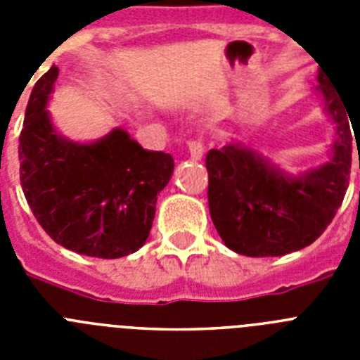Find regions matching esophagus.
Instances as JSON below:
<instances>
[{"label":"esophagus","instance_id":"34e87169","mask_svg":"<svg viewBox=\"0 0 360 360\" xmlns=\"http://www.w3.org/2000/svg\"><path fill=\"white\" fill-rule=\"evenodd\" d=\"M187 151L193 160H200L203 157V144L200 141H187Z\"/></svg>","mask_w":360,"mask_h":360}]
</instances>
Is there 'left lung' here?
Wrapping results in <instances>:
<instances>
[{
  "label": "left lung",
  "instance_id": "8db88e82",
  "mask_svg": "<svg viewBox=\"0 0 360 360\" xmlns=\"http://www.w3.org/2000/svg\"><path fill=\"white\" fill-rule=\"evenodd\" d=\"M317 81L324 110L337 126L330 162L292 176L240 142L207 153L209 212L219 238L234 252L266 257L304 249L341 207L352 169V120L345 98L321 72Z\"/></svg>",
  "mask_w": 360,
  "mask_h": 360
}]
</instances>
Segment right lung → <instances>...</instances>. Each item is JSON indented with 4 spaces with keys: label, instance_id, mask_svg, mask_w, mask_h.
Segmentation results:
<instances>
[{
    "label": "right lung",
    "instance_id": "add662e5",
    "mask_svg": "<svg viewBox=\"0 0 360 360\" xmlns=\"http://www.w3.org/2000/svg\"><path fill=\"white\" fill-rule=\"evenodd\" d=\"M59 68L32 88L21 135L19 178L44 232L77 254L128 256L146 243L157 196L174 169L169 153L148 151L115 128L90 144L61 136L46 110Z\"/></svg>",
    "mask_w": 360,
    "mask_h": 360
}]
</instances>
